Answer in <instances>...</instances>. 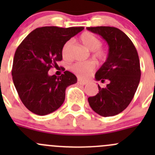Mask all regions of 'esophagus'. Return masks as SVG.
Wrapping results in <instances>:
<instances>
[{
	"mask_svg": "<svg viewBox=\"0 0 155 155\" xmlns=\"http://www.w3.org/2000/svg\"><path fill=\"white\" fill-rule=\"evenodd\" d=\"M78 83H79V85H85L87 83V82H86V81L81 80V79H79V80H78Z\"/></svg>",
	"mask_w": 155,
	"mask_h": 155,
	"instance_id": "34e87169",
	"label": "esophagus"
}]
</instances>
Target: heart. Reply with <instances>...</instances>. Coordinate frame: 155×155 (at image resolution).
Segmentation results:
<instances>
[{
    "label": "heart",
    "instance_id": "b5f03b06",
    "mask_svg": "<svg viewBox=\"0 0 155 155\" xmlns=\"http://www.w3.org/2000/svg\"><path fill=\"white\" fill-rule=\"evenodd\" d=\"M80 40L84 46L92 51V57L98 61H104L107 58V51L101 47V40L90 32H85L80 36ZM73 45V40H69L64 44L61 54L64 59H70V49ZM95 63L91 61L85 62H76L71 65L70 70L79 78L85 79L94 70Z\"/></svg>",
    "mask_w": 155,
    "mask_h": 155
}]
</instances>
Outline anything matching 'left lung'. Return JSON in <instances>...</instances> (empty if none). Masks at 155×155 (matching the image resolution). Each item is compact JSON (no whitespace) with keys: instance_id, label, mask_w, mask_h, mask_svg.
I'll use <instances>...</instances> for the list:
<instances>
[{"instance_id":"obj_1","label":"left lung","mask_w":155,"mask_h":155,"mask_svg":"<svg viewBox=\"0 0 155 155\" xmlns=\"http://www.w3.org/2000/svg\"><path fill=\"white\" fill-rule=\"evenodd\" d=\"M87 29L101 36L109 45L107 61L97 70L95 79L109 82L106 87L98 85L97 94L87 101L96 113L113 116L128 107L137 91L141 76L138 53L130 39L117 28L100 26Z\"/></svg>"}]
</instances>
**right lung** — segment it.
I'll return each instance as SVG.
<instances>
[{"label":"right lung","mask_w":155,"mask_h":155,"mask_svg":"<svg viewBox=\"0 0 155 155\" xmlns=\"http://www.w3.org/2000/svg\"><path fill=\"white\" fill-rule=\"evenodd\" d=\"M83 29L38 28L18 46L12 64V81L21 102L33 113L46 115L57 110L64 101L67 87L77 82L76 76L68 70L60 76H49L48 72L62 60L64 44Z\"/></svg>","instance_id":"obj_1"}]
</instances>
